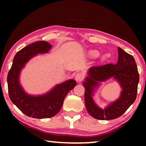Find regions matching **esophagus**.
Here are the masks:
<instances>
[{
	"instance_id": "esophagus-1",
	"label": "esophagus",
	"mask_w": 146,
	"mask_h": 146,
	"mask_svg": "<svg viewBox=\"0 0 146 146\" xmlns=\"http://www.w3.org/2000/svg\"><path fill=\"white\" fill-rule=\"evenodd\" d=\"M84 78V74L82 72H78L76 74L75 76V80L77 82H80L82 81V80Z\"/></svg>"
}]
</instances>
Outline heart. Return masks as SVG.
<instances>
[{"label":"heart","mask_w":146,"mask_h":146,"mask_svg":"<svg viewBox=\"0 0 146 146\" xmlns=\"http://www.w3.org/2000/svg\"><path fill=\"white\" fill-rule=\"evenodd\" d=\"M88 56L90 58H97L100 55V52L98 50H92L88 51ZM109 58H110L109 54H104L101 56L100 60L105 61L108 59Z\"/></svg>","instance_id":"obj_1"}]
</instances>
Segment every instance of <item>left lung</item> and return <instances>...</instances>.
Masks as SVG:
<instances>
[{
	"label": "left lung",
	"mask_w": 146,
	"mask_h": 146,
	"mask_svg": "<svg viewBox=\"0 0 146 146\" xmlns=\"http://www.w3.org/2000/svg\"><path fill=\"white\" fill-rule=\"evenodd\" d=\"M118 50V60L115 64H107L92 66L88 70V76L83 82L85 88L84 98L86 110L93 117L102 120H110L119 117L129 108L136 98L139 74L132 56ZM113 77L123 89L119 99L102 109L96 105L93 99L95 90L104 81Z\"/></svg>",
	"instance_id": "obj_1"
}]
</instances>
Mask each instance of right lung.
<instances>
[{
    "label": "right lung",
    "instance_id": "obj_1",
    "mask_svg": "<svg viewBox=\"0 0 146 146\" xmlns=\"http://www.w3.org/2000/svg\"><path fill=\"white\" fill-rule=\"evenodd\" d=\"M52 45L46 41H38L23 48L16 54L13 65L7 76L9 94L12 102L29 117L48 118L60 110L66 96L72 90L76 82L70 79L56 85L42 95H30L20 84L19 76L26 64L38 54L48 53Z\"/></svg>",
    "mask_w": 146,
    "mask_h": 146
}]
</instances>
